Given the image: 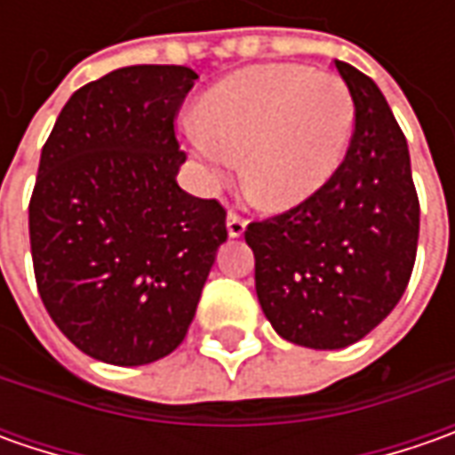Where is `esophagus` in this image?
Listing matches in <instances>:
<instances>
[{
	"instance_id": "1",
	"label": "esophagus",
	"mask_w": 455,
	"mask_h": 455,
	"mask_svg": "<svg viewBox=\"0 0 455 455\" xmlns=\"http://www.w3.org/2000/svg\"><path fill=\"white\" fill-rule=\"evenodd\" d=\"M243 233H245V220L235 212H228V235L240 237Z\"/></svg>"
}]
</instances>
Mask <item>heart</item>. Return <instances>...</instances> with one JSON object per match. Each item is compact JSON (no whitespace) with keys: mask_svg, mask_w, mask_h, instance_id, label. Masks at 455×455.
Segmentation results:
<instances>
[{"mask_svg":"<svg viewBox=\"0 0 455 455\" xmlns=\"http://www.w3.org/2000/svg\"><path fill=\"white\" fill-rule=\"evenodd\" d=\"M195 116L184 136L207 182H225L243 156L245 189L268 210L316 197L344 164L357 124L339 76L293 62L230 73L202 93Z\"/></svg>","mask_w":455,"mask_h":455,"instance_id":"1","label":"heart"}]
</instances>
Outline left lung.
I'll list each match as a JSON object with an SVG mask.
<instances>
[{
	"label": "left lung",
	"mask_w": 455,
	"mask_h": 455,
	"mask_svg": "<svg viewBox=\"0 0 455 455\" xmlns=\"http://www.w3.org/2000/svg\"><path fill=\"white\" fill-rule=\"evenodd\" d=\"M337 70L357 108L337 177L316 197L245 230L266 319L308 349H344L393 311L420 230L411 151L387 100L355 65L337 60Z\"/></svg>",
	"instance_id": "1"
}]
</instances>
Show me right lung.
Segmentation results:
<instances>
[{"instance_id": "add662e5", "label": "right lung", "mask_w": 455, "mask_h": 455, "mask_svg": "<svg viewBox=\"0 0 455 455\" xmlns=\"http://www.w3.org/2000/svg\"><path fill=\"white\" fill-rule=\"evenodd\" d=\"M200 78L184 65H132L62 106L29 200L43 304L62 334L118 367L172 355L228 240L225 210L177 184L174 116Z\"/></svg>"}]
</instances>
